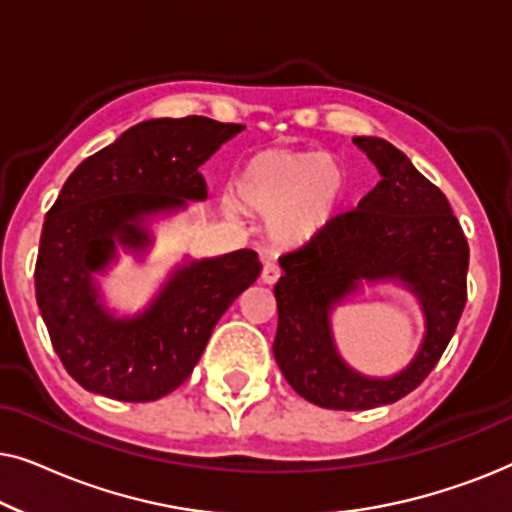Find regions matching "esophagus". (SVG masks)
<instances>
[{
  "label": "esophagus",
  "instance_id": "obj_1",
  "mask_svg": "<svg viewBox=\"0 0 512 512\" xmlns=\"http://www.w3.org/2000/svg\"><path fill=\"white\" fill-rule=\"evenodd\" d=\"M279 277H282V268H279L277 263H272V261H265V265H263V272H261V279H263V284H275Z\"/></svg>",
  "mask_w": 512,
  "mask_h": 512
}]
</instances>
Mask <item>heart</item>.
I'll return each instance as SVG.
<instances>
[{"label":"heart","mask_w":512,"mask_h":512,"mask_svg":"<svg viewBox=\"0 0 512 512\" xmlns=\"http://www.w3.org/2000/svg\"><path fill=\"white\" fill-rule=\"evenodd\" d=\"M349 195L340 160L312 149H263L244 160L235 198L244 212L268 216L270 240L284 249L319 240Z\"/></svg>","instance_id":"heart-1"}]
</instances>
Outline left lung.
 <instances>
[{"label":"left lung","mask_w":512,"mask_h":512,"mask_svg":"<svg viewBox=\"0 0 512 512\" xmlns=\"http://www.w3.org/2000/svg\"><path fill=\"white\" fill-rule=\"evenodd\" d=\"M354 144L382 179L319 240L279 258L284 275L275 284L277 366L305 401L328 410H370L408 396L436 368L466 305L468 242L443 191L394 144ZM384 281L420 300L427 331L401 374L370 378L339 356L330 314L363 283Z\"/></svg>","instance_id":"8db88e82"}]
</instances>
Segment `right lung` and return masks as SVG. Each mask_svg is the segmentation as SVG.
Segmentation results:
<instances>
[{
    "label": "right lung",
    "mask_w": 512,
    "mask_h": 512,
    "mask_svg": "<svg viewBox=\"0 0 512 512\" xmlns=\"http://www.w3.org/2000/svg\"><path fill=\"white\" fill-rule=\"evenodd\" d=\"M244 125L205 116L151 118L83 160L48 209L34 286L67 373L125 403L167 396L188 380L216 321L261 275L256 251L186 258L137 314L104 305L97 275L118 249L144 254L149 223L207 200L200 167Z\"/></svg>",
    "instance_id": "add662e5"
}]
</instances>
